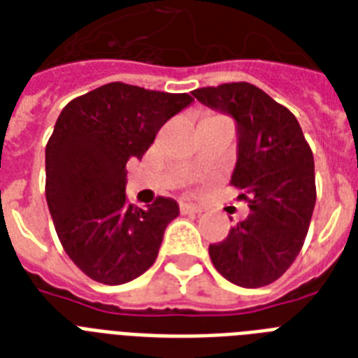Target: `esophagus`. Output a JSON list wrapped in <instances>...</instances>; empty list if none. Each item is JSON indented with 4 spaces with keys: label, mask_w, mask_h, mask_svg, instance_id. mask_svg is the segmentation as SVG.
<instances>
[{
    "label": "esophagus",
    "mask_w": 358,
    "mask_h": 358,
    "mask_svg": "<svg viewBox=\"0 0 358 358\" xmlns=\"http://www.w3.org/2000/svg\"><path fill=\"white\" fill-rule=\"evenodd\" d=\"M180 212L182 213H201L202 208L196 204H189V202H180Z\"/></svg>",
    "instance_id": "1"
}]
</instances>
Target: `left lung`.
Returning a JSON list of instances; mask_svg holds the SVG:
<instances>
[{"label": "left lung", "instance_id": "1", "mask_svg": "<svg viewBox=\"0 0 358 358\" xmlns=\"http://www.w3.org/2000/svg\"><path fill=\"white\" fill-rule=\"evenodd\" d=\"M193 96L234 117L238 163L230 184L249 202L247 219L210 245L227 280L260 288L282 277L299 255L316 204L314 156L288 108L247 81L202 87Z\"/></svg>", "mask_w": 358, "mask_h": 358}]
</instances>
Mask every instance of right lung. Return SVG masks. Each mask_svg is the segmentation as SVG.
<instances>
[{
	"mask_svg": "<svg viewBox=\"0 0 358 358\" xmlns=\"http://www.w3.org/2000/svg\"><path fill=\"white\" fill-rule=\"evenodd\" d=\"M193 102L187 92L108 83L74 98L46 145V201L70 260L102 284L134 280L156 262L178 204L145 210L126 196V163L145 156L163 124Z\"/></svg>",
	"mask_w": 358,
	"mask_h": 358,
	"instance_id": "add662e5",
	"label": "right lung"
}]
</instances>
